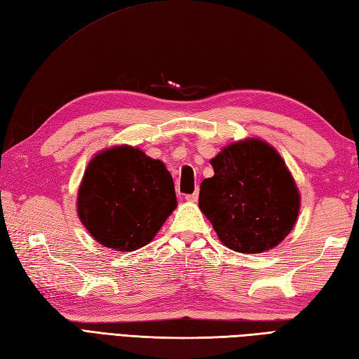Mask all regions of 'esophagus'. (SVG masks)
Returning <instances> with one entry per match:
<instances>
[{"label":"esophagus","mask_w":359,"mask_h":359,"mask_svg":"<svg viewBox=\"0 0 359 359\" xmlns=\"http://www.w3.org/2000/svg\"><path fill=\"white\" fill-rule=\"evenodd\" d=\"M197 197H198V193H197V191H196V193H193V194H187V196H185V198L188 200V202H196Z\"/></svg>","instance_id":"34e87169"}]
</instances>
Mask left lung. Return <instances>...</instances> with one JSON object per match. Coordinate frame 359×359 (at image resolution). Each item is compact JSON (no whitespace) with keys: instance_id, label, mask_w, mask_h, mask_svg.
Masks as SVG:
<instances>
[{"instance_id":"8db88e82","label":"left lung","mask_w":359,"mask_h":359,"mask_svg":"<svg viewBox=\"0 0 359 359\" xmlns=\"http://www.w3.org/2000/svg\"><path fill=\"white\" fill-rule=\"evenodd\" d=\"M214 176L200 185L198 206L232 251L260 254L292 231L299 193L285 161L258 139L236 142L211 159Z\"/></svg>"}]
</instances>
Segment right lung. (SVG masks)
Here are the masks:
<instances>
[{
    "label": "right lung",
    "instance_id": "1",
    "mask_svg": "<svg viewBox=\"0 0 359 359\" xmlns=\"http://www.w3.org/2000/svg\"><path fill=\"white\" fill-rule=\"evenodd\" d=\"M176 206L165 165L128 145L91 159L78 194L81 222L96 241L116 251L148 245Z\"/></svg>",
    "mask_w": 359,
    "mask_h": 359
}]
</instances>
